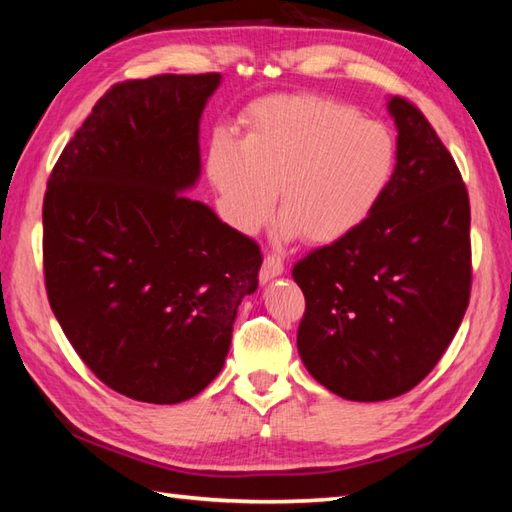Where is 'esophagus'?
Masks as SVG:
<instances>
[{
	"mask_svg": "<svg viewBox=\"0 0 512 512\" xmlns=\"http://www.w3.org/2000/svg\"><path fill=\"white\" fill-rule=\"evenodd\" d=\"M281 273H284V262H281V257L266 255L264 257V264H262V270H259V281H262V284H266V281L279 277Z\"/></svg>",
	"mask_w": 512,
	"mask_h": 512,
	"instance_id": "34e87169",
	"label": "esophagus"
}]
</instances>
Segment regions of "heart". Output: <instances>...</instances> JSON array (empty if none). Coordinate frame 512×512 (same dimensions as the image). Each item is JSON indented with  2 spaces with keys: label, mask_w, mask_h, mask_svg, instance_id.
<instances>
[{
  "label": "heart",
  "mask_w": 512,
  "mask_h": 512,
  "mask_svg": "<svg viewBox=\"0 0 512 512\" xmlns=\"http://www.w3.org/2000/svg\"><path fill=\"white\" fill-rule=\"evenodd\" d=\"M246 134L215 129L204 169L224 220L253 235L281 204V235L332 244L383 204L398 169L391 129L321 94H279L250 105Z\"/></svg>",
  "instance_id": "1"
}]
</instances>
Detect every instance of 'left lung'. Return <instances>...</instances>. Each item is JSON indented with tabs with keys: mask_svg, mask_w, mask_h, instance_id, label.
Masks as SVG:
<instances>
[{
	"mask_svg": "<svg viewBox=\"0 0 512 512\" xmlns=\"http://www.w3.org/2000/svg\"><path fill=\"white\" fill-rule=\"evenodd\" d=\"M398 169L387 198L292 268L306 295L297 347L345 400L407 394L453 341L471 295V206L455 160L418 107L389 96Z\"/></svg>",
	"mask_w": 512,
	"mask_h": 512,
	"instance_id": "left-lung-1",
	"label": "left lung"
}]
</instances>
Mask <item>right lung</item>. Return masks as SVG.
I'll list each match as a JSON object with an SVG mask.
<instances>
[{
  "label": "right lung",
  "mask_w": 512,
  "mask_h": 512,
  "mask_svg": "<svg viewBox=\"0 0 512 512\" xmlns=\"http://www.w3.org/2000/svg\"><path fill=\"white\" fill-rule=\"evenodd\" d=\"M222 74L118 83L52 169L43 273L72 347L118 394L154 405L198 396L222 372L262 253L211 206L200 118Z\"/></svg>",
  "instance_id": "1"
}]
</instances>
